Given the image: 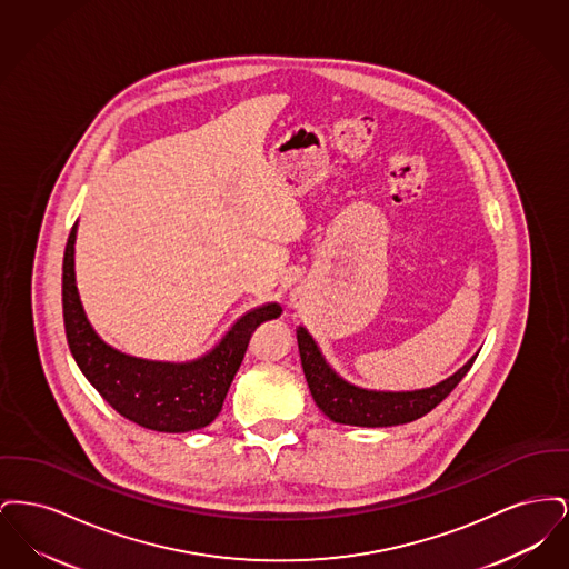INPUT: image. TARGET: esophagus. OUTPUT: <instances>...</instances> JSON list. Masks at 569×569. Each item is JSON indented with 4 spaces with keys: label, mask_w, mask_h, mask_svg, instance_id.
I'll return each instance as SVG.
<instances>
[{
    "label": "esophagus",
    "mask_w": 569,
    "mask_h": 569,
    "mask_svg": "<svg viewBox=\"0 0 569 569\" xmlns=\"http://www.w3.org/2000/svg\"><path fill=\"white\" fill-rule=\"evenodd\" d=\"M292 302H295V305H297V298H292Z\"/></svg>",
    "instance_id": "34e87169"
}]
</instances>
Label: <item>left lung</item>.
<instances>
[{
	"label": "left lung",
	"mask_w": 569,
	"mask_h": 569,
	"mask_svg": "<svg viewBox=\"0 0 569 569\" xmlns=\"http://www.w3.org/2000/svg\"><path fill=\"white\" fill-rule=\"evenodd\" d=\"M298 352L302 371L309 383L316 406L325 411L332 422L353 427H395L422 418L439 406L471 369L476 356L467 360L455 376H450L431 388L407 390V392H383L358 388L339 378L326 362L313 337L300 326L297 330Z\"/></svg>",
	"instance_id": "left-lung-1"
}]
</instances>
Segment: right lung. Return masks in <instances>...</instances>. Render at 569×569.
<instances>
[{
    "label": "right lung",
    "mask_w": 569,
    "mask_h": 569,
    "mask_svg": "<svg viewBox=\"0 0 569 569\" xmlns=\"http://www.w3.org/2000/svg\"><path fill=\"white\" fill-rule=\"evenodd\" d=\"M74 241L77 223L63 253L61 302L68 346L82 376L112 409L144 429L188 433L211 425L243 362L251 332L262 322L279 318L281 307L269 302L251 309L211 352L191 362L136 358L110 348L89 325L77 288Z\"/></svg>",
    "instance_id": "add662e5"
}]
</instances>
